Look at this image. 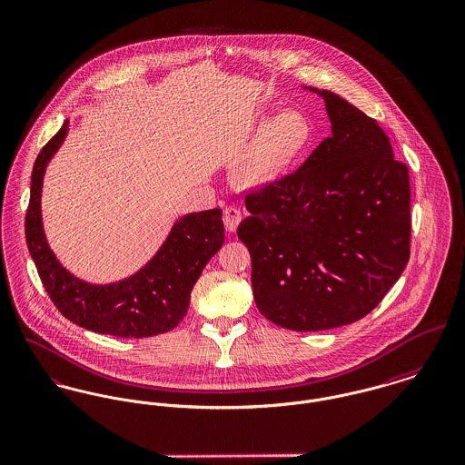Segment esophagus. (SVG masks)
<instances>
[{"mask_svg":"<svg viewBox=\"0 0 465 465\" xmlns=\"http://www.w3.org/2000/svg\"><path fill=\"white\" fill-rule=\"evenodd\" d=\"M223 219H224L226 230H228V232H235L237 226H239V223H241V219H242V215H241V211H239L237 207H226Z\"/></svg>","mask_w":465,"mask_h":465,"instance_id":"1","label":"esophagus"}]
</instances>
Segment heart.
Instances as JSON below:
<instances>
[{"instance_id":"1","label":"heart","mask_w":465,"mask_h":465,"mask_svg":"<svg viewBox=\"0 0 465 465\" xmlns=\"http://www.w3.org/2000/svg\"><path fill=\"white\" fill-rule=\"evenodd\" d=\"M310 138V124L302 113L285 109L271 118L235 168V180L258 185L274 179L302 150Z\"/></svg>"}]
</instances>
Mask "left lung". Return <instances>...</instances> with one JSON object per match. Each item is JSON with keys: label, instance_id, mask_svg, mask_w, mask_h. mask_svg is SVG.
<instances>
[{"label": "left lung", "instance_id": "obj_1", "mask_svg": "<svg viewBox=\"0 0 465 465\" xmlns=\"http://www.w3.org/2000/svg\"><path fill=\"white\" fill-rule=\"evenodd\" d=\"M332 134L301 168L246 194L237 235L256 308L292 331L366 317L411 256V182L377 120L329 90Z\"/></svg>", "mask_w": 465, "mask_h": 465}]
</instances>
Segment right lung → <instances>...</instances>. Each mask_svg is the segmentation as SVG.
Segmentation results:
<instances>
[{
    "label": "right lung",
    "instance_id": "obj_1",
    "mask_svg": "<svg viewBox=\"0 0 465 465\" xmlns=\"http://www.w3.org/2000/svg\"><path fill=\"white\" fill-rule=\"evenodd\" d=\"M65 134L67 122L36 157L25 219L26 244L49 299L65 319L94 332L148 338L172 331L185 317L191 290L202 271L224 242L221 209L183 215L163 248L129 280L104 286L84 283L58 263L47 246L40 217L45 164Z\"/></svg>",
    "mask_w": 465,
    "mask_h": 465
}]
</instances>
